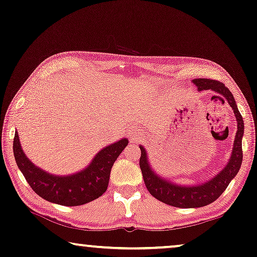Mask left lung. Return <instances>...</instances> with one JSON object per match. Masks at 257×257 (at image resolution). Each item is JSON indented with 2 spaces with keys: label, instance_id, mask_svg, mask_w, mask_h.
Instances as JSON below:
<instances>
[{
  "label": "left lung",
  "instance_id": "1",
  "mask_svg": "<svg viewBox=\"0 0 257 257\" xmlns=\"http://www.w3.org/2000/svg\"><path fill=\"white\" fill-rule=\"evenodd\" d=\"M193 83L198 86V90H213L219 96H213L214 98H221L223 101L227 100L230 107L234 110V114L237 120V132L235 136L233 152H231L229 163L227 166L220 172L216 177L210 179L209 181L205 184L198 186H178L172 184L170 181H166L165 179L160 178L154 172L151 170L149 160H147L146 151L143 146L140 147L142 156H140L139 165L142 170L144 181H145L147 191L151 193V195L159 200V201L166 203V205L179 207V208H198L206 205H209L215 201L222 193L226 191V188L229 185L235 175L237 174L242 164V137L244 132L243 119L238 111L235 103L233 94L229 90L224 86L223 83L214 79L198 78L193 79Z\"/></svg>",
  "mask_w": 257,
  "mask_h": 257
}]
</instances>
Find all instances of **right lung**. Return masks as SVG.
<instances>
[{
    "mask_svg": "<svg viewBox=\"0 0 257 257\" xmlns=\"http://www.w3.org/2000/svg\"><path fill=\"white\" fill-rule=\"evenodd\" d=\"M128 142L121 139L97 153L85 170L68 177H57L35 166L23 153L15 132L13 150L17 166L34 192L48 201L63 206H79L96 200L107 189L111 168Z\"/></svg>",
    "mask_w": 257,
    "mask_h": 257,
    "instance_id": "obj_1",
    "label": "right lung"
}]
</instances>
